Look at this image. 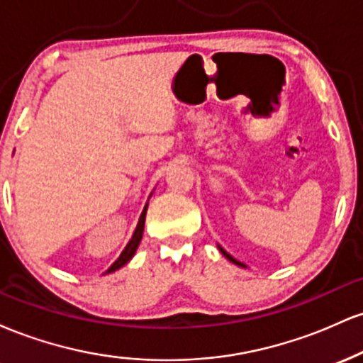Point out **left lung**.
I'll list each match as a JSON object with an SVG mask.
<instances>
[{"mask_svg":"<svg viewBox=\"0 0 363 363\" xmlns=\"http://www.w3.org/2000/svg\"><path fill=\"white\" fill-rule=\"evenodd\" d=\"M218 247H220V245H218ZM220 251H222V254H223V256H225V257H227V259H228V261L235 262V264H237V266H244V264H242V262H240V261H237V259H234V257H232V256H230V254H228V252H225L222 247H220Z\"/></svg>","mask_w":363,"mask_h":363,"instance_id":"8db88e82","label":"left lung"}]
</instances>
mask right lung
<instances>
[{
    "label": "right lung",
    "instance_id": "add662e5",
    "mask_svg": "<svg viewBox=\"0 0 363 363\" xmlns=\"http://www.w3.org/2000/svg\"><path fill=\"white\" fill-rule=\"evenodd\" d=\"M147 208H148V205H145L143 211H141V216H140V220H138V225H136V230H135V234H133L131 240H129L126 247H124V251L121 252V256H119L118 259H116L114 262H112L111 268L107 269L106 273L116 272V269H119L121 266L126 264V262H128L129 259H131L133 256H135L136 249H138V245H140V242H141V237H143V230H145V216H147Z\"/></svg>",
    "mask_w": 363,
    "mask_h": 363
}]
</instances>
